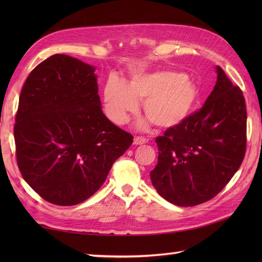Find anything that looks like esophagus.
Masks as SVG:
<instances>
[{
	"mask_svg": "<svg viewBox=\"0 0 262 262\" xmlns=\"http://www.w3.org/2000/svg\"><path fill=\"white\" fill-rule=\"evenodd\" d=\"M147 143V140L144 137H140V136H135L134 137V145H142V144Z\"/></svg>",
	"mask_w": 262,
	"mask_h": 262,
	"instance_id": "34e87169",
	"label": "esophagus"
}]
</instances>
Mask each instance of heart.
Instances as JSON below:
<instances>
[{
    "instance_id": "obj_1",
    "label": "heart",
    "mask_w": 262,
    "mask_h": 262,
    "mask_svg": "<svg viewBox=\"0 0 262 262\" xmlns=\"http://www.w3.org/2000/svg\"><path fill=\"white\" fill-rule=\"evenodd\" d=\"M200 91L190 77L179 71L159 70L132 75L124 82L111 77L104 86L103 103L108 118L124 125L143 101V111L161 129L183 124L198 104ZM148 122L143 120L141 127Z\"/></svg>"
}]
</instances>
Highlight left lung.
Wrapping results in <instances>:
<instances>
[{"label":"left lung","instance_id":"obj_1","mask_svg":"<svg viewBox=\"0 0 262 262\" xmlns=\"http://www.w3.org/2000/svg\"><path fill=\"white\" fill-rule=\"evenodd\" d=\"M203 108L155 142L158 163L151 171L161 197L182 207L203 204L223 189L246 153L247 109L240 88L220 66Z\"/></svg>","mask_w":262,"mask_h":262}]
</instances>
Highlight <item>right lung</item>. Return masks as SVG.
Masks as SVG:
<instances>
[{"label": "right lung", "instance_id": "1", "mask_svg": "<svg viewBox=\"0 0 262 262\" xmlns=\"http://www.w3.org/2000/svg\"><path fill=\"white\" fill-rule=\"evenodd\" d=\"M96 68L53 55L28 76L19 98L14 141L25 181L58 206L90 198L133 136L101 110Z\"/></svg>", "mask_w": 262, "mask_h": 262}]
</instances>
